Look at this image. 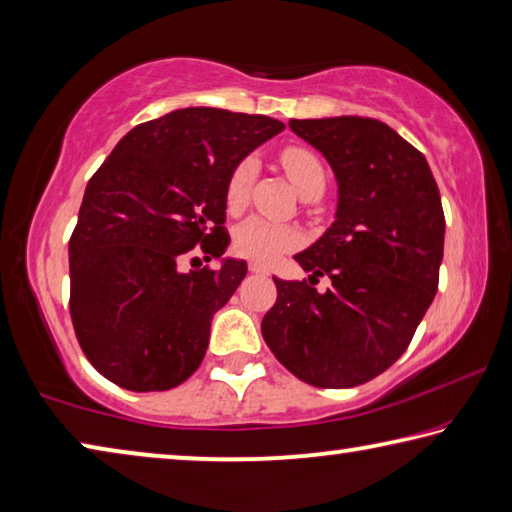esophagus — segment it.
I'll return each instance as SVG.
<instances>
[{
    "mask_svg": "<svg viewBox=\"0 0 512 512\" xmlns=\"http://www.w3.org/2000/svg\"><path fill=\"white\" fill-rule=\"evenodd\" d=\"M250 273H257V275H268V266L264 264H257V262H250Z\"/></svg>",
    "mask_w": 512,
    "mask_h": 512,
    "instance_id": "1",
    "label": "esophagus"
}]
</instances>
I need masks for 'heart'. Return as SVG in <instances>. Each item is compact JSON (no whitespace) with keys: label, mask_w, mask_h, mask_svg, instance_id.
Segmentation results:
<instances>
[{"label":"heart","mask_w":512,"mask_h":512,"mask_svg":"<svg viewBox=\"0 0 512 512\" xmlns=\"http://www.w3.org/2000/svg\"><path fill=\"white\" fill-rule=\"evenodd\" d=\"M280 162L293 185H296L302 196L311 192L323 194L327 173L325 164L320 162L316 153L302 146H289L280 155ZM257 176V160L253 155L241 160L235 171L230 173L228 185H225V205L230 212H239L246 205L250 187L255 183ZM300 244V235L287 225L273 223L262 216H250L239 225L235 232V250L241 257L253 259L257 264H271L277 257L287 253V250L296 248Z\"/></svg>","instance_id":"1"}]
</instances>
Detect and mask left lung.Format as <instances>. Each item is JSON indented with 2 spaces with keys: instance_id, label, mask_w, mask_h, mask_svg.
Wrapping results in <instances>:
<instances>
[{
  "instance_id": "8db88e82",
  "label": "left lung",
  "mask_w": 512,
  "mask_h": 512,
  "mask_svg": "<svg viewBox=\"0 0 512 512\" xmlns=\"http://www.w3.org/2000/svg\"><path fill=\"white\" fill-rule=\"evenodd\" d=\"M339 180L336 221L296 255L309 282L275 280L271 352L318 388H352L402 357L438 291L445 214L424 155L368 117L291 119ZM327 274L333 287L313 289Z\"/></svg>"
}]
</instances>
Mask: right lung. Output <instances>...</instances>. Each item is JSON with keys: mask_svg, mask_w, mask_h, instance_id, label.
Segmentation results:
<instances>
[{"mask_svg": "<svg viewBox=\"0 0 512 512\" xmlns=\"http://www.w3.org/2000/svg\"><path fill=\"white\" fill-rule=\"evenodd\" d=\"M282 121L183 108L124 135L90 178L69 239V314L85 357L126 391H169L201 366L212 316L248 266L180 271L225 253V185Z\"/></svg>", "mask_w": 512, "mask_h": 512, "instance_id": "right-lung-1", "label": "right lung"}]
</instances>
